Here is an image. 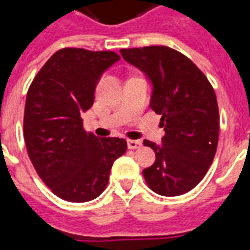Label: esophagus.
I'll return each mask as SVG.
<instances>
[{
	"label": "esophagus",
	"instance_id": "34e87169",
	"mask_svg": "<svg viewBox=\"0 0 250 250\" xmlns=\"http://www.w3.org/2000/svg\"><path fill=\"white\" fill-rule=\"evenodd\" d=\"M127 146H128V148H131V150H136V148H139V147L142 146V142L130 139V141H127Z\"/></svg>",
	"mask_w": 250,
	"mask_h": 250
}]
</instances>
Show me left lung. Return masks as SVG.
I'll return each mask as SVG.
<instances>
[{
  "label": "left lung",
  "mask_w": 250,
  "mask_h": 250,
  "mask_svg": "<svg viewBox=\"0 0 250 250\" xmlns=\"http://www.w3.org/2000/svg\"><path fill=\"white\" fill-rule=\"evenodd\" d=\"M130 62L151 80L150 107L165 128L162 145L145 141L155 151V162L143 170L152 191L175 197L202 181L214 159L220 115L211 84L188 57L168 46L120 49Z\"/></svg>",
  "instance_id": "8db88e82"
}]
</instances>
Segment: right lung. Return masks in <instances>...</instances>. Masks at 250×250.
Here are the masks:
<instances>
[{
    "label": "right lung",
    "mask_w": 250,
    "mask_h": 250,
    "mask_svg": "<svg viewBox=\"0 0 250 250\" xmlns=\"http://www.w3.org/2000/svg\"><path fill=\"white\" fill-rule=\"evenodd\" d=\"M120 59L111 51L62 48L30 84L24 111V139L33 167L62 199L87 202L107 188L115 159L127 150L120 138H96L83 127L104 71Z\"/></svg>",
    "instance_id": "obj_1"
}]
</instances>
